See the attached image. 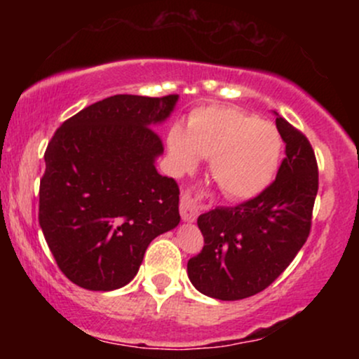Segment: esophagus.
<instances>
[{
    "mask_svg": "<svg viewBox=\"0 0 359 359\" xmlns=\"http://www.w3.org/2000/svg\"><path fill=\"white\" fill-rule=\"evenodd\" d=\"M180 216L187 222L196 221V217L199 216V205H197L196 197L192 196L191 191H185L180 196Z\"/></svg>",
    "mask_w": 359,
    "mask_h": 359,
    "instance_id": "obj_1",
    "label": "esophagus"
}]
</instances>
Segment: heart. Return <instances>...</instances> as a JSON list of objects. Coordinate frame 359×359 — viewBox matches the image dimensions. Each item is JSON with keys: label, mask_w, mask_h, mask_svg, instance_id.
I'll return each mask as SVG.
<instances>
[{"label": "heart", "mask_w": 359, "mask_h": 359, "mask_svg": "<svg viewBox=\"0 0 359 359\" xmlns=\"http://www.w3.org/2000/svg\"><path fill=\"white\" fill-rule=\"evenodd\" d=\"M168 150L177 172H192L199 156L211 160V175L231 199H250L269 187L278 168L282 138L277 128L229 106L196 109L187 133L174 128Z\"/></svg>", "instance_id": "heart-1"}]
</instances>
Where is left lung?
<instances>
[{"label": "left lung", "instance_id": "obj_1", "mask_svg": "<svg viewBox=\"0 0 359 359\" xmlns=\"http://www.w3.org/2000/svg\"><path fill=\"white\" fill-rule=\"evenodd\" d=\"M285 158L277 177L257 197L216 208L197 219L203 251L187 263L192 285L219 300H240L265 290L307 241L319 189L317 160L302 131L277 114Z\"/></svg>", "mask_w": 359, "mask_h": 359}]
</instances>
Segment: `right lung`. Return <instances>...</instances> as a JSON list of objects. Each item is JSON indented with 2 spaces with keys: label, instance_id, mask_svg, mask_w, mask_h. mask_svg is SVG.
Instances as JSON below:
<instances>
[{
  "label": "right lung",
  "instance_id": "1",
  "mask_svg": "<svg viewBox=\"0 0 359 359\" xmlns=\"http://www.w3.org/2000/svg\"><path fill=\"white\" fill-rule=\"evenodd\" d=\"M177 100L116 94L74 114L48 142L39 222L76 285L125 287L151 240L179 224V185L156 172L163 143L154 130Z\"/></svg>",
  "mask_w": 359,
  "mask_h": 359
}]
</instances>
